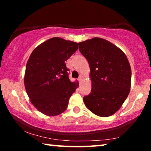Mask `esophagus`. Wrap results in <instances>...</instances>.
Listing matches in <instances>:
<instances>
[{
	"label": "esophagus",
	"instance_id": "34e87169",
	"mask_svg": "<svg viewBox=\"0 0 151 151\" xmlns=\"http://www.w3.org/2000/svg\"><path fill=\"white\" fill-rule=\"evenodd\" d=\"M78 81L80 82V83H81V82L82 81V76H79V78H78Z\"/></svg>",
	"mask_w": 151,
	"mask_h": 151
}]
</instances>
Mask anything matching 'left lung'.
<instances>
[{"label":"left lung","mask_w":151,"mask_h":151,"mask_svg":"<svg viewBox=\"0 0 151 151\" xmlns=\"http://www.w3.org/2000/svg\"><path fill=\"white\" fill-rule=\"evenodd\" d=\"M90 66L92 89L83 97L86 106L99 116H111L121 108L130 92L131 69L126 55L107 40L93 38L78 43Z\"/></svg>","instance_id":"1"}]
</instances>
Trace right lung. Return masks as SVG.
I'll use <instances>...</instances> for the list:
<instances>
[{
  "label": "right lung",
  "mask_w": 151,
  "mask_h": 151,
  "mask_svg": "<svg viewBox=\"0 0 151 151\" xmlns=\"http://www.w3.org/2000/svg\"><path fill=\"white\" fill-rule=\"evenodd\" d=\"M76 42L55 37L35 48L28 60L24 86L32 104L47 116L65 111L78 86L68 78L67 60L76 50Z\"/></svg>",
  "instance_id": "add662e5"
}]
</instances>
